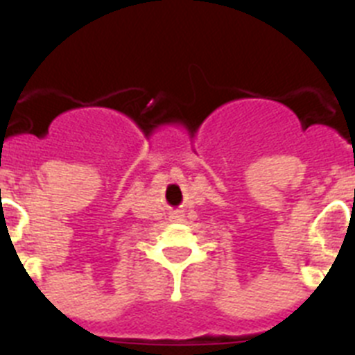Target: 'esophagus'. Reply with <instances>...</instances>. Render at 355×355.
<instances>
[{
    "label": "esophagus",
    "instance_id": "obj_1",
    "mask_svg": "<svg viewBox=\"0 0 355 355\" xmlns=\"http://www.w3.org/2000/svg\"><path fill=\"white\" fill-rule=\"evenodd\" d=\"M172 218H174V220H183V215H174Z\"/></svg>",
    "mask_w": 355,
    "mask_h": 355
}]
</instances>
